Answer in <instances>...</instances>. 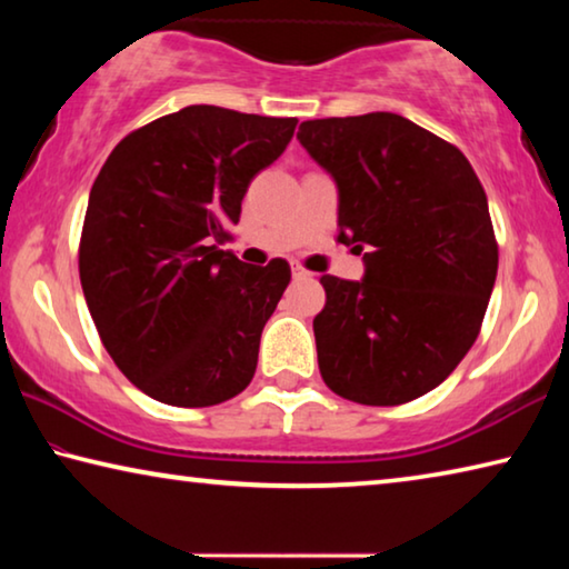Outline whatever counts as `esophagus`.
I'll use <instances>...</instances> for the list:
<instances>
[{"instance_id": "obj_1", "label": "esophagus", "mask_w": 569, "mask_h": 569, "mask_svg": "<svg viewBox=\"0 0 569 569\" xmlns=\"http://www.w3.org/2000/svg\"><path fill=\"white\" fill-rule=\"evenodd\" d=\"M293 278H311V273H308L303 266L296 263V266H293Z\"/></svg>"}]
</instances>
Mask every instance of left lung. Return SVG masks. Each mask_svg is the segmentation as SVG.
<instances>
[{"label":"left lung","instance_id":"1","mask_svg":"<svg viewBox=\"0 0 569 569\" xmlns=\"http://www.w3.org/2000/svg\"><path fill=\"white\" fill-rule=\"evenodd\" d=\"M296 138L339 190V243L363 256L361 281L321 278L326 387L366 407L423 397L477 341L492 296L485 188L455 146L393 112L308 120Z\"/></svg>","mask_w":569,"mask_h":569}]
</instances>
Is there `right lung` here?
Wrapping results in <instances>:
<instances>
[{
	"mask_svg": "<svg viewBox=\"0 0 569 569\" xmlns=\"http://www.w3.org/2000/svg\"><path fill=\"white\" fill-rule=\"evenodd\" d=\"M296 122L190 104L130 132L104 160L84 213L80 281L104 349L156 401L213 407L253 379L291 266H250L220 243Z\"/></svg>",
	"mask_w": 569,
	"mask_h": 569,
	"instance_id": "obj_1",
	"label": "right lung"
}]
</instances>
